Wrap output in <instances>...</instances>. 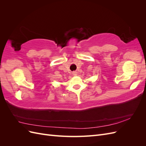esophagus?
I'll use <instances>...</instances> for the list:
<instances>
[{
    "instance_id": "obj_1",
    "label": "esophagus",
    "mask_w": 146,
    "mask_h": 146,
    "mask_svg": "<svg viewBox=\"0 0 146 146\" xmlns=\"http://www.w3.org/2000/svg\"><path fill=\"white\" fill-rule=\"evenodd\" d=\"M77 72H72V75H73V76H77Z\"/></svg>"
}]
</instances>
